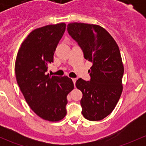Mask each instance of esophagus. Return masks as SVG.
I'll return each mask as SVG.
<instances>
[{"instance_id": "34e87169", "label": "esophagus", "mask_w": 146, "mask_h": 146, "mask_svg": "<svg viewBox=\"0 0 146 146\" xmlns=\"http://www.w3.org/2000/svg\"><path fill=\"white\" fill-rule=\"evenodd\" d=\"M76 80H77V79H76V78H72V81H73V84H74V85H75V84H76Z\"/></svg>"}]
</instances>
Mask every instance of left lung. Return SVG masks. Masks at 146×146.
<instances>
[{
  "label": "left lung",
  "mask_w": 146,
  "mask_h": 146,
  "mask_svg": "<svg viewBox=\"0 0 146 146\" xmlns=\"http://www.w3.org/2000/svg\"><path fill=\"white\" fill-rule=\"evenodd\" d=\"M67 30L84 58L92 63L90 81L79 78L76 83L82 93V114L88 120H102L114 110L122 92L123 66L119 46L99 25L73 23Z\"/></svg>",
  "instance_id": "8db88e82"
}]
</instances>
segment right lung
I'll return each instance as SVG.
<instances>
[{
  "instance_id": "obj_1",
  "label": "right lung",
  "mask_w": 146,
  "mask_h": 146,
  "mask_svg": "<svg viewBox=\"0 0 146 146\" xmlns=\"http://www.w3.org/2000/svg\"><path fill=\"white\" fill-rule=\"evenodd\" d=\"M66 29L65 23L50 25L32 31L22 44L15 71L22 93L30 108L39 117L58 121L66 114L67 95L73 89L67 76L46 75L48 65Z\"/></svg>"
}]
</instances>
